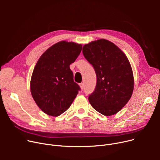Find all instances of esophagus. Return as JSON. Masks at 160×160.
Wrapping results in <instances>:
<instances>
[{"instance_id": "esophagus-1", "label": "esophagus", "mask_w": 160, "mask_h": 160, "mask_svg": "<svg viewBox=\"0 0 160 160\" xmlns=\"http://www.w3.org/2000/svg\"><path fill=\"white\" fill-rule=\"evenodd\" d=\"M79 85H80V87L82 89H83V88H84V83H80Z\"/></svg>"}]
</instances>
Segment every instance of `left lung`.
<instances>
[{"instance_id": "obj_1", "label": "left lung", "mask_w": 160, "mask_h": 160, "mask_svg": "<svg viewBox=\"0 0 160 160\" xmlns=\"http://www.w3.org/2000/svg\"><path fill=\"white\" fill-rule=\"evenodd\" d=\"M82 52L97 76L95 89L88 98L91 105L106 116L117 113L129 101L133 90V72L127 57L104 39L85 45Z\"/></svg>"}]
</instances>
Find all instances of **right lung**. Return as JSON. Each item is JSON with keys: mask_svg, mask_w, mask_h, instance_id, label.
<instances>
[{"mask_svg": "<svg viewBox=\"0 0 160 160\" xmlns=\"http://www.w3.org/2000/svg\"><path fill=\"white\" fill-rule=\"evenodd\" d=\"M82 45L60 41L41 55L33 69L30 90L33 100L48 115L57 117L68 110L80 90L74 82L69 65L79 56Z\"/></svg>", "mask_w": 160, "mask_h": 160, "instance_id": "add662e5", "label": "right lung"}]
</instances>
